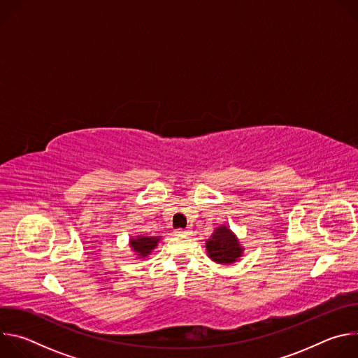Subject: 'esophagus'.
<instances>
[{
	"instance_id": "esophagus-1",
	"label": "esophagus",
	"mask_w": 358,
	"mask_h": 358,
	"mask_svg": "<svg viewBox=\"0 0 358 358\" xmlns=\"http://www.w3.org/2000/svg\"><path fill=\"white\" fill-rule=\"evenodd\" d=\"M176 234L177 235H181V236H185V235H188L189 232L187 231V229H182V228H178V229H176Z\"/></svg>"
}]
</instances>
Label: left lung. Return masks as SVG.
I'll use <instances>...</instances> for the list:
<instances>
[{"mask_svg": "<svg viewBox=\"0 0 358 358\" xmlns=\"http://www.w3.org/2000/svg\"><path fill=\"white\" fill-rule=\"evenodd\" d=\"M207 250L213 261L227 265L235 262L241 257L243 249L239 246L238 239L227 227H220L215 229L211 239L207 241Z\"/></svg>", "mask_w": 358, "mask_h": 358, "instance_id": "8db88e82", "label": "left lung"}]
</instances>
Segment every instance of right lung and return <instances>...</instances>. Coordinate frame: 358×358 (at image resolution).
<instances>
[{
  "instance_id": "add662e5",
  "label": "right lung",
  "mask_w": 358,
  "mask_h": 358,
  "mask_svg": "<svg viewBox=\"0 0 358 358\" xmlns=\"http://www.w3.org/2000/svg\"><path fill=\"white\" fill-rule=\"evenodd\" d=\"M159 243V238H147V236H138L137 239H131L130 245L137 252L140 257H147V255L155 249Z\"/></svg>"
}]
</instances>
